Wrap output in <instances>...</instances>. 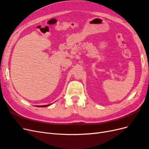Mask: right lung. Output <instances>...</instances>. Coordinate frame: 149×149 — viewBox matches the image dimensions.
<instances>
[{"instance_id": "add662e5", "label": "right lung", "mask_w": 149, "mask_h": 149, "mask_svg": "<svg viewBox=\"0 0 149 149\" xmlns=\"http://www.w3.org/2000/svg\"><path fill=\"white\" fill-rule=\"evenodd\" d=\"M52 104H47V105H43V106H36L37 107H48L49 106H50Z\"/></svg>"}]
</instances>
